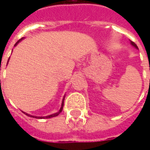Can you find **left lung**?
Segmentation results:
<instances>
[{
	"mask_svg": "<svg viewBox=\"0 0 150 150\" xmlns=\"http://www.w3.org/2000/svg\"><path fill=\"white\" fill-rule=\"evenodd\" d=\"M130 43H131V45H132V46H133L134 47H135L136 49H139V48H138V47H137V45H136V44L134 43V42H133L131 41V42H130Z\"/></svg>",
	"mask_w": 150,
	"mask_h": 150,
	"instance_id": "left-lung-1",
	"label": "left lung"
}]
</instances>
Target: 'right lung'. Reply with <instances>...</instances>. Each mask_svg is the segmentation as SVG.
<instances>
[{
  "label": "right lung",
  "mask_w": 150,
  "mask_h": 150,
  "mask_svg": "<svg viewBox=\"0 0 150 150\" xmlns=\"http://www.w3.org/2000/svg\"><path fill=\"white\" fill-rule=\"evenodd\" d=\"M24 39V38H22L21 39H20L19 41H17V42L15 44L14 47H16L17 44L20 42L21 41H22ZM9 61V60H8ZM64 98H65V96L63 97V99H62V105H61L60 109H59V111H57V112H55V113H52V114H50V115H47V116H44V117H38V116H33V115H31V114H29V113H26V112H23L25 114H26V116H29V117H32V118H53V117H56V116H57L59 113H60L62 111V108H63V104H64Z\"/></svg>",
  "instance_id": "1"
}]
</instances>
